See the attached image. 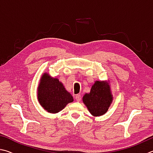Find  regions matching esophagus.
Instances as JSON below:
<instances>
[{
    "instance_id": "esophagus-1",
    "label": "esophagus",
    "mask_w": 153,
    "mask_h": 153,
    "mask_svg": "<svg viewBox=\"0 0 153 153\" xmlns=\"http://www.w3.org/2000/svg\"><path fill=\"white\" fill-rule=\"evenodd\" d=\"M81 99V96L80 94H77L75 95V100H76V101H80Z\"/></svg>"
}]
</instances>
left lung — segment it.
<instances>
[{"mask_svg":"<svg viewBox=\"0 0 153 153\" xmlns=\"http://www.w3.org/2000/svg\"><path fill=\"white\" fill-rule=\"evenodd\" d=\"M112 95L109 85L105 81H96L89 93L82 97L83 103L93 116L105 114L112 101Z\"/></svg>","mask_w":153,"mask_h":153,"instance_id":"left-lung-1","label":"left lung"}]
</instances>
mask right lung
<instances>
[{"mask_svg":"<svg viewBox=\"0 0 153 153\" xmlns=\"http://www.w3.org/2000/svg\"><path fill=\"white\" fill-rule=\"evenodd\" d=\"M37 99L48 112L58 113L73 101V97L57 79L51 77L48 73L43 75L37 91Z\"/></svg>","mask_w":153,"mask_h":153,"instance_id":"obj_1","label":"right lung"}]
</instances>
